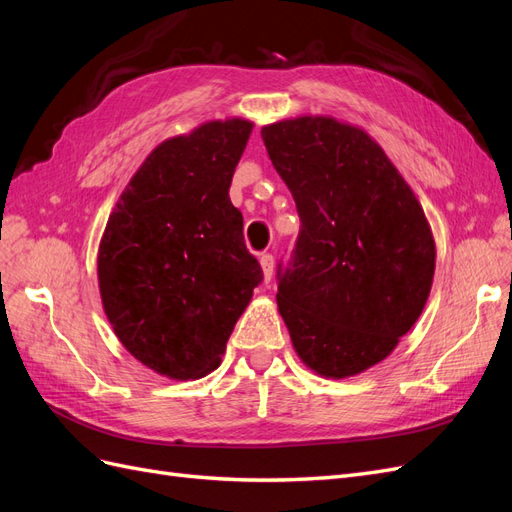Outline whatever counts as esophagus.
Wrapping results in <instances>:
<instances>
[{
    "label": "esophagus",
    "instance_id": "34e87169",
    "mask_svg": "<svg viewBox=\"0 0 512 512\" xmlns=\"http://www.w3.org/2000/svg\"><path fill=\"white\" fill-rule=\"evenodd\" d=\"M260 267H262V273H265V282L269 284L271 277H273V269H275V260L271 254H262L260 256Z\"/></svg>",
    "mask_w": 512,
    "mask_h": 512
}]
</instances>
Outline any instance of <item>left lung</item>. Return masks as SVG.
<instances>
[{"instance_id": "8db88e82", "label": "left lung", "mask_w": 512, "mask_h": 512, "mask_svg": "<svg viewBox=\"0 0 512 512\" xmlns=\"http://www.w3.org/2000/svg\"><path fill=\"white\" fill-rule=\"evenodd\" d=\"M301 220L277 265V305L303 363L346 378L380 363L421 316L436 245L408 183L378 143L327 117L260 132Z\"/></svg>"}]
</instances>
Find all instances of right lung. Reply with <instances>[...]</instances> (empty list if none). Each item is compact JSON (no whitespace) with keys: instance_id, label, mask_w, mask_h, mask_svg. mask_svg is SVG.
I'll list each match as a JSON object with an SVG mask.
<instances>
[{"instance_id":"obj_1","label":"right lung","mask_w":512,"mask_h":512,"mask_svg":"<svg viewBox=\"0 0 512 512\" xmlns=\"http://www.w3.org/2000/svg\"><path fill=\"white\" fill-rule=\"evenodd\" d=\"M211 121L149 153L108 218L98 254L104 312L119 342L162 376L203 378L262 282L230 181L250 138Z\"/></svg>"}]
</instances>
